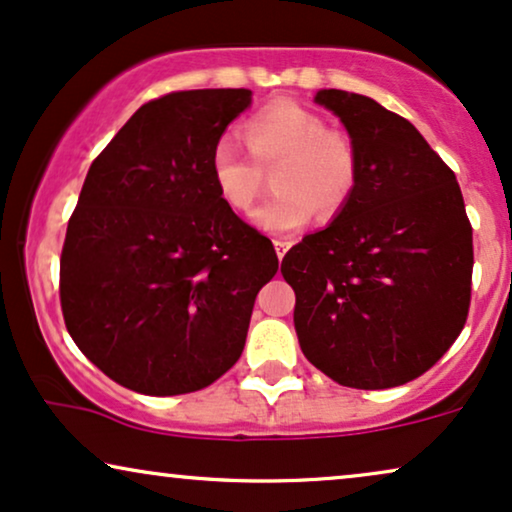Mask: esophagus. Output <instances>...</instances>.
Instances as JSON below:
<instances>
[{"instance_id":"34e87169","label":"esophagus","mask_w":512,"mask_h":512,"mask_svg":"<svg viewBox=\"0 0 512 512\" xmlns=\"http://www.w3.org/2000/svg\"><path fill=\"white\" fill-rule=\"evenodd\" d=\"M274 245H276L278 260H283V255H286L290 245H293V241H290V238H274Z\"/></svg>"}]
</instances>
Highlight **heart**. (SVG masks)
<instances>
[{
    "label": "heart",
    "mask_w": 512,
    "mask_h": 512,
    "mask_svg": "<svg viewBox=\"0 0 512 512\" xmlns=\"http://www.w3.org/2000/svg\"><path fill=\"white\" fill-rule=\"evenodd\" d=\"M248 153L219 139L210 172L219 198L234 212H248L274 172V189L255 224L271 234H293L309 219L331 222L359 186L361 160L354 141L326 118L295 101H276L252 113L241 127Z\"/></svg>",
    "instance_id": "1"
}]
</instances>
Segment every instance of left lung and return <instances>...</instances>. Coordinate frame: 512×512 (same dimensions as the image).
<instances>
[{
    "label": "left lung",
    "mask_w": 512,
    "mask_h": 512,
    "mask_svg": "<svg viewBox=\"0 0 512 512\" xmlns=\"http://www.w3.org/2000/svg\"><path fill=\"white\" fill-rule=\"evenodd\" d=\"M342 120L361 177L347 208L283 257L295 331L338 385L387 390L430 371L470 309L472 226L456 174L401 115L321 89Z\"/></svg>",
    "instance_id": "1"
}]
</instances>
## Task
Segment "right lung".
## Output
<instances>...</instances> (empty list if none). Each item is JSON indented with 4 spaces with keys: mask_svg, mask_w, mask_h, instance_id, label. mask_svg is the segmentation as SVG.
Here are the masks:
<instances>
[{
    "mask_svg": "<svg viewBox=\"0 0 512 512\" xmlns=\"http://www.w3.org/2000/svg\"><path fill=\"white\" fill-rule=\"evenodd\" d=\"M250 101V89L158 96L89 167L58 293L70 338L122 387L198 392L241 357L278 257L219 198L210 158Z\"/></svg>",
    "mask_w": 512,
    "mask_h": 512,
    "instance_id": "1",
    "label": "right lung"
}]
</instances>
